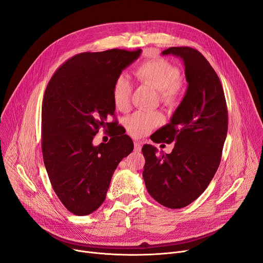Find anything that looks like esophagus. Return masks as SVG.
<instances>
[{"label":"esophagus","instance_id":"1","mask_svg":"<svg viewBox=\"0 0 263 263\" xmlns=\"http://www.w3.org/2000/svg\"><path fill=\"white\" fill-rule=\"evenodd\" d=\"M134 150L137 151V153H140V151L142 150V143L140 141L134 142Z\"/></svg>","mask_w":263,"mask_h":263}]
</instances>
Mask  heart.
Masks as SVG:
<instances>
[{
  "label": "heart",
  "instance_id": "obj_1",
  "mask_svg": "<svg viewBox=\"0 0 263 263\" xmlns=\"http://www.w3.org/2000/svg\"><path fill=\"white\" fill-rule=\"evenodd\" d=\"M134 74L142 84H147L158 90L160 101L168 107H175L183 93L180 70L171 62L157 58L144 61L135 69ZM132 85L129 79L120 74L114 82L112 98L115 107L120 112H127L131 104ZM164 121L160 112L139 110L124 120L128 133L134 137H142Z\"/></svg>",
  "mask_w": 263,
  "mask_h": 263
}]
</instances>
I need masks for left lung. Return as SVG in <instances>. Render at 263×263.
Wrapping results in <instances>:
<instances>
[{"label":"left lung","instance_id":"8db88e82","mask_svg":"<svg viewBox=\"0 0 263 263\" xmlns=\"http://www.w3.org/2000/svg\"><path fill=\"white\" fill-rule=\"evenodd\" d=\"M162 54L183 61L189 86L171 122L151 135L155 143H175L173 151L158 155L157 148L144 145L143 177L151 197L167 208L180 209L202 194L218 168L228 110L220 81L199 51L172 47Z\"/></svg>","mask_w":263,"mask_h":263}]
</instances>
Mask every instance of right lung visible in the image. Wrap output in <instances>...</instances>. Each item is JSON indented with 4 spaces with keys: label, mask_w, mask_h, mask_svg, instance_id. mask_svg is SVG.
<instances>
[{
    "label": "right lung",
    "mask_w": 263,
    "mask_h": 263,
    "mask_svg": "<svg viewBox=\"0 0 263 263\" xmlns=\"http://www.w3.org/2000/svg\"><path fill=\"white\" fill-rule=\"evenodd\" d=\"M142 50L112 49L74 55L54 72L41 109V149L54 192L76 215L96 211L106 197L119 162L133 150V142L116 119L114 82L140 57ZM109 128L106 144L93 146L101 128Z\"/></svg>",
    "instance_id": "obj_1"
}]
</instances>
